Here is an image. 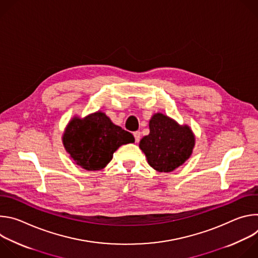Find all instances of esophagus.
Returning a JSON list of instances; mask_svg holds the SVG:
<instances>
[{
  "instance_id": "esophagus-1",
  "label": "esophagus",
  "mask_w": 258,
  "mask_h": 258,
  "mask_svg": "<svg viewBox=\"0 0 258 258\" xmlns=\"http://www.w3.org/2000/svg\"><path fill=\"white\" fill-rule=\"evenodd\" d=\"M134 137H135V141L136 143H138L141 139V133L140 132H134Z\"/></svg>"
}]
</instances>
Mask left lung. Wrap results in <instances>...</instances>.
Masks as SVG:
<instances>
[{"instance_id":"1","label":"left lung","mask_w":258,"mask_h":258,"mask_svg":"<svg viewBox=\"0 0 258 258\" xmlns=\"http://www.w3.org/2000/svg\"><path fill=\"white\" fill-rule=\"evenodd\" d=\"M150 134L140 141L151 167L160 172H170L187 161L195 146V136L188 125L155 113L149 121Z\"/></svg>"}]
</instances>
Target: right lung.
I'll use <instances>...</instances> for the list:
<instances>
[{
	"label": "right lung",
	"instance_id": "add662e5",
	"mask_svg": "<svg viewBox=\"0 0 258 258\" xmlns=\"http://www.w3.org/2000/svg\"><path fill=\"white\" fill-rule=\"evenodd\" d=\"M62 142L75 162L87 170L104 168L121 145L134 143V136L114 124L101 111L85 118L75 116L67 124Z\"/></svg>",
	"mask_w": 258,
	"mask_h": 258
}]
</instances>
